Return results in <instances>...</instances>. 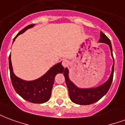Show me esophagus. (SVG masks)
Returning a JSON list of instances; mask_svg holds the SVG:
<instances>
[{
    "instance_id": "esophagus-1",
    "label": "esophagus",
    "mask_w": 125,
    "mask_h": 125,
    "mask_svg": "<svg viewBox=\"0 0 125 125\" xmlns=\"http://www.w3.org/2000/svg\"><path fill=\"white\" fill-rule=\"evenodd\" d=\"M68 65H69V61L67 60H63L62 61V65L64 67V68H66L68 67Z\"/></svg>"
}]
</instances>
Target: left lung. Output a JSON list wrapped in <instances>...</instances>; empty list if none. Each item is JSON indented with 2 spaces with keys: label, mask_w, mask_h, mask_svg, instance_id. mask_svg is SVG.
<instances>
[{
  "label": "left lung",
  "mask_w": 125,
  "mask_h": 125,
  "mask_svg": "<svg viewBox=\"0 0 125 125\" xmlns=\"http://www.w3.org/2000/svg\"><path fill=\"white\" fill-rule=\"evenodd\" d=\"M99 42L105 43L108 44L110 47L111 55L113 57V49L111 42L109 39L102 32H100V37ZM114 60V57H113ZM114 74V63L112 68V73L110 74L109 79L107 81L101 86L94 88H88V89H82L76 87L74 84L70 80L68 77V70L67 68L64 69L63 76L65 77V80L67 87H68L69 95L71 100L76 104L80 105H88L93 104L94 102L98 101L100 98L104 96L107 93L110 88L113 79Z\"/></svg>",
  "instance_id": "obj_1"
}]
</instances>
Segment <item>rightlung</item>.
<instances>
[{
    "label": "right lung",
    "instance_id": "right-lung-1",
    "mask_svg": "<svg viewBox=\"0 0 125 125\" xmlns=\"http://www.w3.org/2000/svg\"><path fill=\"white\" fill-rule=\"evenodd\" d=\"M33 24L29 25L22 29L14 38L13 41H15V39L18 35L25 32L27 29L33 27ZM9 59L10 80L12 82V86L17 94L20 95L23 99L32 103L41 104L48 101L52 94L55 76L57 73H63L64 71V68L62 65V63H58L57 64L53 66L40 78L33 81H25L19 78L13 73L10 55Z\"/></svg>",
    "mask_w": 125,
    "mask_h": 125
}]
</instances>
